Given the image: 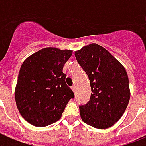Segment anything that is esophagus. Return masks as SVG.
Instances as JSON below:
<instances>
[{
	"mask_svg": "<svg viewBox=\"0 0 146 146\" xmlns=\"http://www.w3.org/2000/svg\"><path fill=\"white\" fill-rule=\"evenodd\" d=\"M72 90L75 93V91H76V87H75V86H73V87H72Z\"/></svg>",
	"mask_w": 146,
	"mask_h": 146,
	"instance_id": "obj_1",
	"label": "esophagus"
}]
</instances>
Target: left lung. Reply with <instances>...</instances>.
I'll return each instance as SVG.
<instances>
[{
    "label": "left lung",
    "mask_w": 146,
    "mask_h": 146,
    "mask_svg": "<svg viewBox=\"0 0 146 146\" xmlns=\"http://www.w3.org/2000/svg\"><path fill=\"white\" fill-rule=\"evenodd\" d=\"M75 56L89 77L92 91L90 101L79 106L81 119L97 129L110 127L122 117L130 98L125 69L97 44L83 47Z\"/></svg>",
    "instance_id": "obj_1"
}]
</instances>
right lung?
<instances>
[{
	"mask_svg": "<svg viewBox=\"0 0 146 146\" xmlns=\"http://www.w3.org/2000/svg\"><path fill=\"white\" fill-rule=\"evenodd\" d=\"M71 55V50L46 48L21 65L15 99L21 115L33 125L44 127L57 121L67 103L74 98L62 72Z\"/></svg>",
	"mask_w": 146,
	"mask_h": 146,
	"instance_id": "add662e5",
	"label": "right lung"
}]
</instances>
